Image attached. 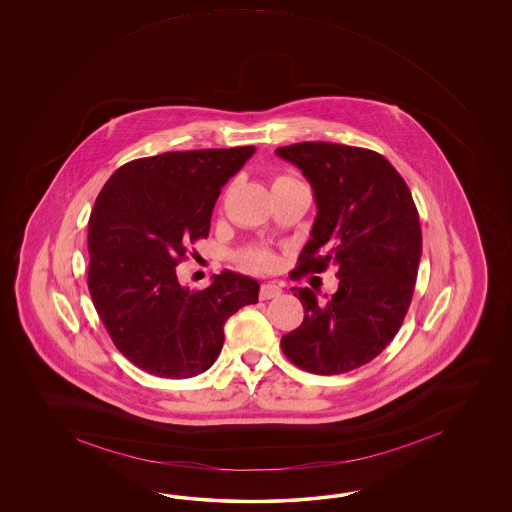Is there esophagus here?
Segmentation results:
<instances>
[{
	"instance_id": "esophagus-1",
	"label": "esophagus",
	"mask_w": 512,
	"mask_h": 512,
	"mask_svg": "<svg viewBox=\"0 0 512 512\" xmlns=\"http://www.w3.org/2000/svg\"><path fill=\"white\" fill-rule=\"evenodd\" d=\"M282 294V289L276 283H263L260 289L261 300H271V298H278Z\"/></svg>"
}]
</instances>
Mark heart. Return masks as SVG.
Listing matches in <instances>:
<instances>
[{"label":"heart","mask_w":512,"mask_h":512,"mask_svg":"<svg viewBox=\"0 0 512 512\" xmlns=\"http://www.w3.org/2000/svg\"><path fill=\"white\" fill-rule=\"evenodd\" d=\"M285 179H291V177H278L274 183L285 181ZM245 263L251 265L252 269L265 271V269H271L272 265H274V258H272L271 252L256 249V251L247 252V254H245Z\"/></svg>","instance_id":"1"}]
</instances>
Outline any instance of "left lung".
<instances>
[{
  "mask_svg": "<svg viewBox=\"0 0 512 512\" xmlns=\"http://www.w3.org/2000/svg\"><path fill=\"white\" fill-rule=\"evenodd\" d=\"M276 155L302 170L318 207L291 278L335 267L340 280L326 304L296 289L304 322L283 335V353L316 375L357 370L392 342L414 296L423 234L410 188L366 148L298 142Z\"/></svg>",
  "mask_w": 512,
  "mask_h": 512,
  "instance_id": "obj_1",
  "label": "left lung"
}]
</instances>
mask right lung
<instances>
[{
	"mask_svg": "<svg viewBox=\"0 0 512 512\" xmlns=\"http://www.w3.org/2000/svg\"><path fill=\"white\" fill-rule=\"evenodd\" d=\"M254 146L166 152L120 166L89 216L87 287L109 337L137 368L164 379L207 371L223 327L256 304L260 283L223 271L203 291L183 287L175 267L207 238L221 188Z\"/></svg>",
	"mask_w": 512,
	"mask_h": 512,
	"instance_id": "1",
	"label": "right lung"
}]
</instances>
